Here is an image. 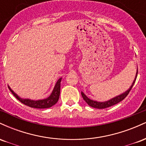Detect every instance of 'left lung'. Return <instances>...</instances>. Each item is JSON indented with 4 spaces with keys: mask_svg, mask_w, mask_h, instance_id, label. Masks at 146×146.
<instances>
[{
    "mask_svg": "<svg viewBox=\"0 0 146 146\" xmlns=\"http://www.w3.org/2000/svg\"><path fill=\"white\" fill-rule=\"evenodd\" d=\"M137 73H138V68L137 69V73H136V76H135V80H134L133 82H132L131 86L128 88L126 91H125L124 93H123L122 94L119 95H117V96L115 97V98L110 99V100H108V101H106V102H98V101H95V100H90V98H88V97L86 96L83 92H82L81 94L82 96L84 101L88 104L90 106L93 107V108H99V109H102V108H108V107L112 106H114L117 104H118L119 102H121L123 99L125 98V97L128 95V93H130V90L132 89V86H133L134 84H135V81H136V79H137Z\"/></svg>",
    "mask_w": 146,
    "mask_h": 146,
    "instance_id": "left-lung-1",
    "label": "left lung"
}]
</instances>
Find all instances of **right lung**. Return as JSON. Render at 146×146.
<instances>
[{
    "mask_svg": "<svg viewBox=\"0 0 146 146\" xmlns=\"http://www.w3.org/2000/svg\"><path fill=\"white\" fill-rule=\"evenodd\" d=\"M61 80L62 78H60L57 81L53 91H52L51 95L47 98L39 100H30V99H23L20 98L16 93H14V90L11 89V88L9 86L8 87H9L10 91L16 97V99L19 100L21 103L24 104L25 105L34 108H48L56 104L57 102H58V100H59L60 93V82H61Z\"/></svg>",
    "mask_w": 146,
    "mask_h": 146,
    "instance_id": "add662e5",
    "label": "right lung"
}]
</instances>
